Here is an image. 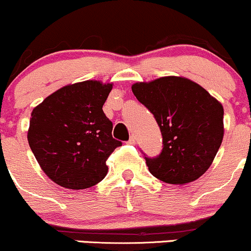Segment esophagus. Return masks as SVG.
<instances>
[{"label":"esophagus","mask_w":251,"mask_h":251,"mask_svg":"<svg viewBox=\"0 0 251 251\" xmlns=\"http://www.w3.org/2000/svg\"><path fill=\"white\" fill-rule=\"evenodd\" d=\"M127 143L131 144V145H134V144L137 143V138H135L134 135H131V137H129V139H128Z\"/></svg>","instance_id":"1"}]
</instances>
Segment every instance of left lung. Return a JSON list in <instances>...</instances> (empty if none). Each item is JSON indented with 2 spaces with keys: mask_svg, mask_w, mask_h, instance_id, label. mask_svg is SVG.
Instances as JSON below:
<instances>
[{
  "mask_svg": "<svg viewBox=\"0 0 251 251\" xmlns=\"http://www.w3.org/2000/svg\"><path fill=\"white\" fill-rule=\"evenodd\" d=\"M132 92L153 114L163 135L162 153L145 157L150 172L175 185L191 183L205 174L223 140L222 103L183 76L135 82Z\"/></svg>",
  "mask_w": 251,
  "mask_h": 251,
  "instance_id": "1",
  "label": "left lung"
}]
</instances>
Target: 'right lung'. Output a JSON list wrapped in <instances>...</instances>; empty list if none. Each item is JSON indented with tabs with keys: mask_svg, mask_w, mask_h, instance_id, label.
Listing matches in <instances>:
<instances>
[{
	"mask_svg": "<svg viewBox=\"0 0 251 251\" xmlns=\"http://www.w3.org/2000/svg\"><path fill=\"white\" fill-rule=\"evenodd\" d=\"M113 83L98 80L63 86L31 112L28 143L48 178L66 189H87L107 175L108 155L122 143L102 106Z\"/></svg>",
	"mask_w": 251,
	"mask_h": 251,
	"instance_id": "obj_1",
	"label": "right lung"
}]
</instances>
